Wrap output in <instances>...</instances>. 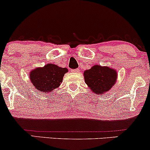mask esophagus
<instances>
[{
    "mask_svg": "<svg viewBox=\"0 0 150 150\" xmlns=\"http://www.w3.org/2000/svg\"><path fill=\"white\" fill-rule=\"evenodd\" d=\"M71 71H72V73H79V72H80V70L75 69V70H72Z\"/></svg>",
    "mask_w": 150,
    "mask_h": 150,
    "instance_id": "esophagus-1",
    "label": "esophagus"
}]
</instances>
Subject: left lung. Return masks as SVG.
I'll return each instance as SVG.
<instances>
[{
	"label": "left lung",
	"instance_id": "obj_1",
	"mask_svg": "<svg viewBox=\"0 0 150 150\" xmlns=\"http://www.w3.org/2000/svg\"><path fill=\"white\" fill-rule=\"evenodd\" d=\"M85 82L90 91L94 94H102L108 92L116 82L118 73L114 68L94 65L83 73Z\"/></svg>",
	"mask_w": 150,
	"mask_h": 150
}]
</instances>
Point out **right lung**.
Here are the masks:
<instances>
[{"mask_svg": "<svg viewBox=\"0 0 150 150\" xmlns=\"http://www.w3.org/2000/svg\"><path fill=\"white\" fill-rule=\"evenodd\" d=\"M68 72L66 68L48 63L44 67H37L31 70L30 79L37 90L47 94L59 87L63 82V76Z\"/></svg>", "mask_w": 150, "mask_h": 150, "instance_id": "1", "label": "right lung"}]
</instances>
